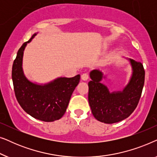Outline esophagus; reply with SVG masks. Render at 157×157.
Masks as SVG:
<instances>
[{
    "label": "esophagus",
    "mask_w": 157,
    "mask_h": 157,
    "mask_svg": "<svg viewBox=\"0 0 157 157\" xmlns=\"http://www.w3.org/2000/svg\"><path fill=\"white\" fill-rule=\"evenodd\" d=\"M89 78V75L88 73H84V74H83L81 75V78H82V80L83 81H87L88 79Z\"/></svg>",
    "instance_id": "esophagus-1"
}]
</instances>
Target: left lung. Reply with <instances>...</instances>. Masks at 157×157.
<instances>
[{"mask_svg":"<svg viewBox=\"0 0 157 157\" xmlns=\"http://www.w3.org/2000/svg\"><path fill=\"white\" fill-rule=\"evenodd\" d=\"M133 74L128 84L122 92L109 93L100 83L101 72L92 71L89 82V103L94 117L98 121L113 124L126 119L134 112L140 99L144 84L145 71L142 63L130 59Z\"/></svg>","mask_w":157,"mask_h":157,"instance_id":"1","label":"left lung"}]
</instances>
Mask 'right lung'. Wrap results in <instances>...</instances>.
Listing matches in <instances>:
<instances>
[{
  "label": "right lung",
  "mask_w": 157,
  "mask_h": 157,
  "mask_svg": "<svg viewBox=\"0 0 157 157\" xmlns=\"http://www.w3.org/2000/svg\"><path fill=\"white\" fill-rule=\"evenodd\" d=\"M25 42L17 53L12 67V80L15 95L23 110L32 117L51 122L59 120L66 111L71 96L80 81V75L73 78H59L53 82L40 86L30 82L23 75L22 59Z\"/></svg>",
  "instance_id": "add662e5"
}]
</instances>
